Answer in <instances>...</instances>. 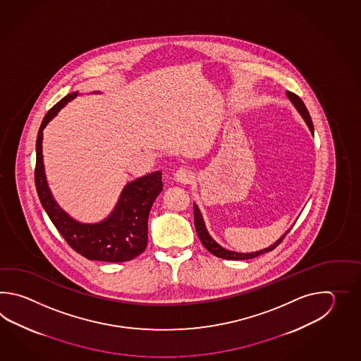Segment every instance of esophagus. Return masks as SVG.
<instances>
[{
  "label": "esophagus",
  "instance_id": "esophagus-1",
  "mask_svg": "<svg viewBox=\"0 0 361 361\" xmlns=\"http://www.w3.org/2000/svg\"><path fill=\"white\" fill-rule=\"evenodd\" d=\"M192 178H193V176H192L191 171L188 169H183V168L177 170L176 174H174V180L178 183H190Z\"/></svg>",
  "mask_w": 361,
  "mask_h": 361
}]
</instances>
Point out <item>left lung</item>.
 Here are the masks:
<instances>
[{
  "instance_id": "8db88e82",
  "label": "left lung",
  "mask_w": 361,
  "mask_h": 361,
  "mask_svg": "<svg viewBox=\"0 0 361 361\" xmlns=\"http://www.w3.org/2000/svg\"><path fill=\"white\" fill-rule=\"evenodd\" d=\"M286 97H288L289 100L292 102L293 106L297 108V111L300 112V115L302 116V117H303V120L306 121L308 129H310L311 133L314 134V125H312V120H311V116H310L308 111H307L305 103H303L300 97H298V95H295L294 92H286ZM193 216H195V228H196V232H197V235H199L200 241L202 243V245L207 247V252L214 254L215 257H219V258H223V259H231V261L252 259V258H255V257H258V255H261V254L269 253L271 250H274V249H275V247H276V246L279 245L283 240H284L285 236L288 235V232L290 231H286L284 235L277 240L276 243H274L272 245L269 246V247H266V249H262V250L254 252V253H238V252L227 250V249H224V247L219 245L218 243H215L213 238H212V236L209 235V232H207V227H205V223H204V219H202V215L200 213V209L197 207L196 204H193Z\"/></svg>"
}]
</instances>
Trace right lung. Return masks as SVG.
<instances>
[{
	"instance_id": "add662e5",
	"label": "right lung",
	"mask_w": 361,
	"mask_h": 361,
	"mask_svg": "<svg viewBox=\"0 0 361 361\" xmlns=\"http://www.w3.org/2000/svg\"><path fill=\"white\" fill-rule=\"evenodd\" d=\"M94 92V94H95ZM78 92L66 95L47 112L36 140L35 183L39 201L56 230L68 245L90 261L126 262L143 253L148 240V215L162 191L161 171H154L123 187L115 209L99 223H80L69 216L55 201L47 185L42 160V131L49 121L75 99Z\"/></svg>"
}]
</instances>
